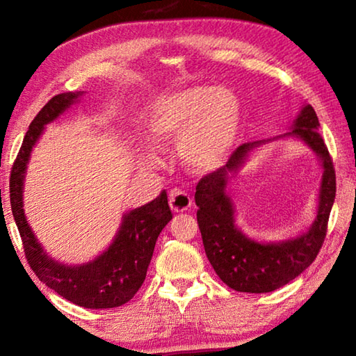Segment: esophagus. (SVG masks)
Masks as SVG:
<instances>
[{
	"instance_id": "34e87169",
	"label": "esophagus",
	"mask_w": 356,
	"mask_h": 356,
	"mask_svg": "<svg viewBox=\"0 0 356 356\" xmlns=\"http://www.w3.org/2000/svg\"><path fill=\"white\" fill-rule=\"evenodd\" d=\"M170 207L174 212H185L191 207V197L188 193L180 191L177 188L171 190L170 193Z\"/></svg>"
}]
</instances>
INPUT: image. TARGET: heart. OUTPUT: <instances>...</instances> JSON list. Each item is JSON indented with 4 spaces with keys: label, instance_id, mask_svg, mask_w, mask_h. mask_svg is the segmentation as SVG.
I'll return each mask as SVG.
<instances>
[{
    "label": "heart",
    "instance_id": "b5f03b06",
    "mask_svg": "<svg viewBox=\"0 0 356 356\" xmlns=\"http://www.w3.org/2000/svg\"><path fill=\"white\" fill-rule=\"evenodd\" d=\"M147 127L161 143L180 136L184 160L197 170H207L225 159L236 138L238 104L225 89L193 86L161 100L149 114ZM149 159L156 161L154 155Z\"/></svg>",
    "mask_w": 356,
    "mask_h": 356
}]
</instances>
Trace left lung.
Instances as JSON below:
<instances>
[{
    "mask_svg": "<svg viewBox=\"0 0 356 356\" xmlns=\"http://www.w3.org/2000/svg\"><path fill=\"white\" fill-rule=\"evenodd\" d=\"M318 119L306 105L287 135L305 141L322 160V185L317 218L305 236L281 243H259L243 236L234 225V207L226 195L227 174L237 171L257 144H242L229 156L226 166L204 176L196 185L197 225L204 250L216 275L234 291L272 292L303 273L314 262L327 237L331 207L336 196V172L327 144L318 134Z\"/></svg>",
    "mask_w": 356,
    "mask_h": 356,
    "instance_id": "8db88e82",
    "label": "left lung"
}]
</instances>
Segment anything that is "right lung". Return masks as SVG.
Instances as JSON below:
<instances>
[{"mask_svg": "<svg viewBox=\"0 0 356 356\" xmlns=\"http://www.w3.org/2000/svg\"><path fill=\"white\" fill-rule=\"evenodd\" d=\"M80 94L64 92L55 95L29 124L9 177L10 209L19 227L29 267L45 286L83 308H116L127 303L140 291L146 280L156 238L161 229L172 218L166 191H161L159 197L146 206L125 215L110 248L92 262L78 267H69L48 257L34 237L23 212V179L31 149L44 131V125L67 110Z\"/></svg>", "mask_w": 356, "mask_h": 356, "instance_id": "right-lung-1", "label": "right lung"}]
</instances>
